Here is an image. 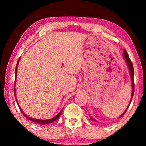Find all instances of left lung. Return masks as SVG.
I'll return each instance as SVG.
<instances>
[{"label":"left lung","instance_id":"obj_1","mask_svg":"<svg viewBox=\"0 0 146 146\" xmlns=\"http://www.w3.org/2000/svg\"><path fill=\"white\" fill-rule=\"evenodd\" d=\"M123 57H124V58H125V62H126L128 69H129V73H130V76H131V85H132V93H131V100L129 102V104H130L131 102V99H132V98L133 97V95H134V79H133V77H134V68H133V64L131 62V60H130V58L129 57V55H128L127 53L126 52V51H125V49L123 50ZM129 104L128 105L127 108H128V107H129ZM127 110L125 111L124 113H123L122 115H121L120 117H118V118L122 117V116L125 114V113L126 112ZM90 119L91 120H93V121H96L93 118H92L91 117H90Z\"/></svg>","mask_w":146,"mask_h":146}]
</instances>
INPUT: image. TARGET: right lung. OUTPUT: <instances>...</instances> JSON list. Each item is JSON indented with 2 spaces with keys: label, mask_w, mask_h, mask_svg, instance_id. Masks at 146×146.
I'll return each mask as SVG.
<instances>
[{
  "label": "right lung",
  "mask_w": 146,
  "mask_h": 146,
  "mask_svg": "<svg viewBox=\"0 0 146 146\" xmlns=\"http://www.w3.org/2000/svg\"><path fill=\"white\" fill-rule=\"evenodd\" d=\"M20 59H21V58H20L19 59V60H18V61H17V66H16V68H15V74H16V76H15V82H16V77H17V68H18V65H19V63ZM14 86H15V87H14V93H15V98H16V100H17L16 95H15V85H14ZM17 104H18L19 108V109H20V110H21V113H23V114L24 116H25V117H26L27 118H28V119H29V120H31V122H35V123H39V124H42V125L48 124V123H52V122H54V121L58 119V118L59 117H60V115H61V113H62V111H63V109H62V110L60 111V112L57 115H56L55 117H53V118H51V119H48V120H40V119H36V118H31V117H28V116H27L26 115H25V113H24L23 111V110H22V109L21 108V107H20V106H19V104L18 101H17Z\"/></svg>",
  "instance_id": "obj_1"
}]
</instances>
